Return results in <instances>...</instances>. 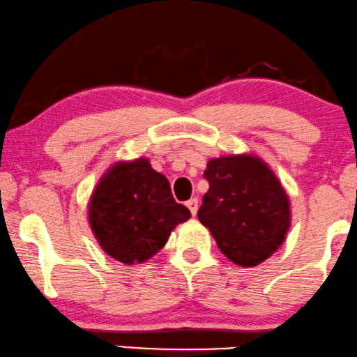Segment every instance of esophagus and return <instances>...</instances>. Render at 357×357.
<instances>
[{"label":"esophagus","instance_id":"34e87169","mask_svg":"<svg viewBox=\"0 0 357 357\" xmlns=\"http://www.w3.org/2000/svg\"><path fill=\"white\" fill-rule=\"evenodd\" d=\"M185 205H188L190 213H192V215L197 213V210H199V200L197 199H189L188 202H185Z\"/></svg>","mask_w":357,"mask_h":357}]
</instances>
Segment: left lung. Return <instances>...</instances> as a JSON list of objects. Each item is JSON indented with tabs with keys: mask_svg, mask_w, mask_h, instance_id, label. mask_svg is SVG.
Here are the masks:
<instances>
[{
	"mask_svg": "<svg viewBox=\"0 0 357 357\" xmlns=\"http://www.w3.org/2000/svg\"><path fill=\"white\" fill-rule=\"evenodd\" d=\"M210 188L197 218L220 250L239 267H255L283 244L291 227L289 197L277 174L252 153L208 160Z\"/></svg>",
	"mask_w": 357,
	"mask_h": 357,
	"instance_id": "left-lung-1",
	"label": "left lung"
}]
</instances>
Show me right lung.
I'll return each instance as SVG.
<instances>
[{
    "label": "right lung",
    "mask_w": 357,
    "mask_h": 357,
    "mask_svg": "<svg viewBox=\"0 0 357 357\" xmlns=\"http://www.w3.org/2000/svg\"><path fill=\"white\" fill-rule=\"evenodd\" d=\"M87 215L100 248L126 265L153 257L190 218L188 207L173 199L167 176L144 157L107 169L90 195Z\"/></svg>",
    "instance_id": "add662e5"
}]
</instances>
